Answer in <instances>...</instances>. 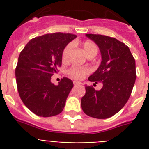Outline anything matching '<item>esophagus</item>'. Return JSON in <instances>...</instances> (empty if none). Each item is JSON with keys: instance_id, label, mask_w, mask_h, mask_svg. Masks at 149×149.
Wrapping results in <instances>:
<instances>
[{"instance_id": "esophagus-1", "label": "esophagus", "mask_w": 149, "mask_h": 149, "mask_svg": "<svg viewBox=\"0 0 149 149\" xmlns=\"http://www.w3.org/2000/svg\"><path fill=\"white\" fill-rule=\"evenodd\" d=\"M73 84L74 85H78V84H80V83L78 81H73Z\"/></svg>"}]
</instances>
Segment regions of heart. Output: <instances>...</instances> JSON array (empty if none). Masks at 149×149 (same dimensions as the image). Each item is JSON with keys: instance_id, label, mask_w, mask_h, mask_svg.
Segmentation results:
<instances>
[{"instance_id": "b5f03b06", "label": "heart", "mask_w": 149, "mask_h": 149, "mask_svg": "<svg viewBox=\"0 0 149 149\" xmlns=\"http://www.w3.org/2000/svg\"><path fill=\"white\" fill-rule=\"evenodd\" d=\"M82 47L84 49V52L86 56H95L98 52V48L95 43L91 42V41H85L82 44ZM72 44H68L63 49L62 52V58L64 62H67L70 58V52L72 51ZM90 72V69L88 67H84V66H79V65H72L68 70L67 73L70 77H72L75 79H80L83 77Z\"/></svg>"}]
</instances>
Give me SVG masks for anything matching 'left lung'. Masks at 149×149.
Wrapping results in <instances>:
<instances>
[{
  "mask_svg": "<svg viewBox=\"0 0 149 149\" xmlns=\"http://www.w3.org/2000/svg\"><path fill=\"white\" fill-rule=\"evenodd\" d=\"M98 45L101 53L99 68L90 76L94 85L102 83L96 91L86 86L81 107L86 115L98 119L111 118L123 108L129 99L136 79L135 60L129 48L118 39L102 35L86 34Z\"/></svg>",
  "mask_w": 149,
  "mask_h": 149,
  "instance_id": "obj_1",
  "label": "left lung"
}]
</instances>
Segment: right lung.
<instances>
[{"mask_svg":"<svg viewBox=\"0 0 149 149\" xmlns=\"http://www.w3.org/2000/svg\"><path fill=\"white\" fill-rule=\"evenodd\" d=\"M76 35L56 32L32 38L18 57L15 69L17 91L22 102L35 114L43 118L63 111L73 86L63 77L57 86L51 77L62 65V52Z\"/></svg>","mask_w":149,"mask_h":149,"instance_id":"obj_1","label":"right lung"}]
</instances>
